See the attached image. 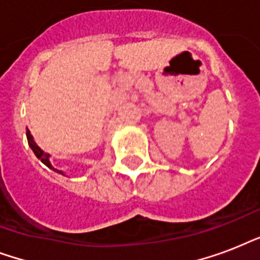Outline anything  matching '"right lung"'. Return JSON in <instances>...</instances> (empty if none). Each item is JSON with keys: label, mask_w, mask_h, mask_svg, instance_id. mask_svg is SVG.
Wrapping results in <instances>:
<instances>
[{"label": "right lung", "mask_w": 260, "mask_h": 260, "mask_svg": "<svg viewBox=\"0 0 260 260\" xmlns=\"http://www.w3.org/2000/svg\"><path fill=\"white\" fill-rule=\"evenodd\" d=\"M26 139H28V144H29V147L32 148V151H34V154L36 155V158L40 159V160H42L47 167H50L51 170H54L55 173H59V174H62V175H64V173H63L62 170H56L55 167H52V165H51L50 162V154L44 152V151H43L42 148H40V147L34 142V138H32V135H30L29 131H26Z\"/></svg>", "instance_id": "1"}]
</instances>
